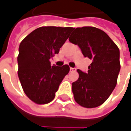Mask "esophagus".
<instances>
[{"instance_id": "1", "label": "esophagus", "mask_w": 131, "mask_h": 131, "mask_svg": "<svg viewBox=\"0 0 131 131\" xmlns=\"http://www.w3.org/2000/svg\"><path fill=\"white\" fill-rule=\"evenodd\" d=\"M74 71H76V68H70V72H74Z\"/></svg>"}]
</instances>
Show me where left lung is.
I'll return each mask as SVG.
<instances>
[{"mask_svg": "<svg viewBox=\"0 0 131 131\" xmlns=\"http://www.w3.org/2000/svg\"><path fill=\"white\" fill-rule=\"evenodd\" d=\"M69 41L92 60L87 73L77 70L79 78L72 83L74 99L82 107H98L116 86L120 70L118 47L103 30L89 26L76 28Z\"/></svg>", "mask_w": 131, "mask_h": 131, "instance_id": "left-lung-1", "label": "left lung"}]
</instances>
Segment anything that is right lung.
Wrapping results in <instances>:
<instances>
[{
  "label": "right lung",
  "instance_id": "add662e5",
  "mask_svg": "<svg viewBox=\"0 0 131 131\" xmlns=\"http://www.w3.org/2000/svg\"><path fill=\"white\" fill-rule=\"evenodd\" d=\"M74 28L45 26L34 30L19 45L18 76L24 93L37 104L53 101L70 67L53 65L49 59L68 38Z\"/></svg>",
  "mask_w": 131,
  "mask_h": 131
}]
</instances>
